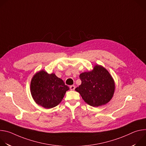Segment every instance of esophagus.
Returning <instances> with one entry per match:
<instances>
[{
    "mask_svg": "<svg viewBox=\"0 0 146 146\" xmlns=\"http://www.w3.org/2000/svg\"><path fill=\"white\" fill-rule=\"evenodd\" d=\"M70 90H72V91L74 90V89H75V86H73V85L70 86Z\"/></svg>",
    "mask_w": 146,
    "mask_h": 146,
    "instance_id": "34e87169",
    "label": "esophagus"
}]
</instances>
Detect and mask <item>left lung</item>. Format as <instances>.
Wrapping results in <instances>:
<instances>
[{
  "instance_id": "8db88e82",
  "label": "left lung",
  "mask_w": 146,
  "mask_h": 146,
  "mask_svg": "<svg viewBox=\"0 0 146 146\" xmlns=\"http://www.w3.org/2000/svg\"><path fill=\"white\" fill-rule=\"evenodd\" d=\"M81 84L75 90L89 105L98 107L108 103L115 90L114 81L103 66L96 65L92 70L80 74Z\"/></svg>"
}]
</instances>
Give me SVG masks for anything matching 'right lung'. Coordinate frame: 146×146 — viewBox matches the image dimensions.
<instances>
[{"label":"right lung","mask_w":146,"mask_h":146,"mask_svg":"<svg viewBox=\"0 0 146 146\" xmlns=\"http://www.w3.org/2000/svg\"><path fill=\"white\" fill-rule=\"evenodd\" d=\"M69 90L62 79L54 73L48 74L44 70L36 73L31 82L33 99L38 105L46 109L58 105Z\"/></svg>","instance_id":"add662e5"}]
</instances>
